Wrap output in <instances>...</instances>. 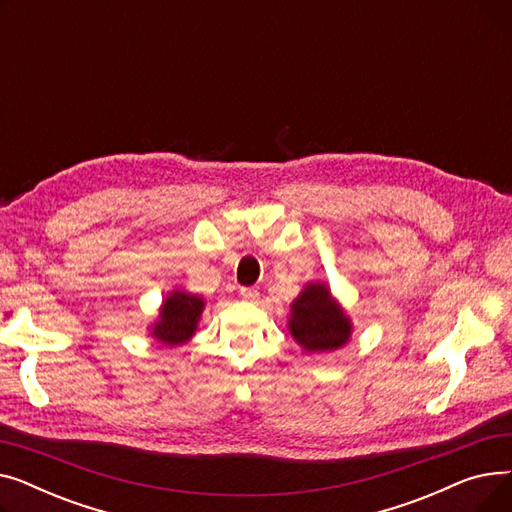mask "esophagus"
Returning a JSON list of instances; mask_svg holds the SVG:
<instances>
[{"label": "esophagus", "instance_id": "34e87169", "mask_svg": "<svg viewBox=\"0 0 512 512\" xmlns=\"http://www.w3.org/2000/svg\"><path fill=\"white\" fill-rule=\"evenodd\" d=\"M240 297L245 301H257L259 292L255 288H240Z\"/></svg>", "mask_w": 512, "mask_h": 512}]
</instances>
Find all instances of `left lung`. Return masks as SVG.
Instances as JSON below:
<instances>
[{"mask_svg": "<svg viewBox=\"0 0 512 512\" xmlns=\"http://www.w3.org/2000/svg\"><path fill=\"white\" fill-rule=\"evenodd\" d=\"M288 330L307 353H326L348 342L353 324L332 299L330 288L324 282H311L290 305Z\"/></svg>", "mask_w": 512, "mask_h": 512, "instance_id": "1", "label": "left lung"}]
</instances>
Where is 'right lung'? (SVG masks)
Segmentation results:
<instances>
[{"mask_svg": "<svg viewBox=\"0 0 512 512\" xmlns=\"http://www.w3.org/2000/svg\"><path fill=\"white\" fill-rule=\"evenodd\" d=\"M205 301L197 294L172 290L159 309V319L151 328V336L166 346H178L193 338L201 319Z\"/></svg>", "mask_w": 512, "mask_h": 512, "instance_id": "add662e5", "label": "right lung"}]
</instances>
